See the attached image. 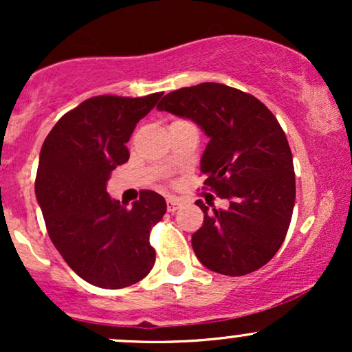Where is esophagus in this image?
<instances>
[{"instance_id": "1", "label": "esophagus", "mask_w": 352, "mask_h": 352, "mask_svg": "<svg viewBox=\"0 0 352 352\" xmlns=\"http://www.w3.org/2000/svg\"><path fill=\"white\" fill-rule=\"evenodd\" d=\"M180 200L179 199H175V197H168L167 199V208H168V212H177V210L180 208Z\"/></svg>"}]
</instances>
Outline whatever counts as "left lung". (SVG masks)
I'll return each mask as SVG.
<instances>
[{"instance_id": "left-lung-1", "label": "left lung", "mask_w": 352, "mask_h": 352, "mask_svg": "<svg viewBox=\"0 0 352 352\" xmlns=\"http://www.w3.org/2000/svg\"><path fill=\"white\" fill-rule=\"evenodd\" d=\"M157 109L205 132V185L230 200L212 212L195 201L205 215L192 235L200 263L227 276L261 268L283 245L296 199L292 148L276 117L252 94L218 82L173 91Z\"/></svg>"}]
</instances>
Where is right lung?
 <instances>
[{
	"label": "right lung",
	"mask_w": 352,
	"mask_h": 352,
	"mask_svg": "<svg viewBox=\"0 0 352 352\" xmlns=\"http://www.w3.org/2000/svg\"><path fill=\"white\" fill-rule=\"evenodd\" d=\"M160 98L162 92L84 100L56 122L39 153L34 192L51 241L84 281L99 288L134 285L155 263L148 235L167 212L165 199L144 190L127 208L109 197L106 185L129 160L125 144L137 122Z\"/></svg>",
	"instance_id": "1"
}]
</instances>
